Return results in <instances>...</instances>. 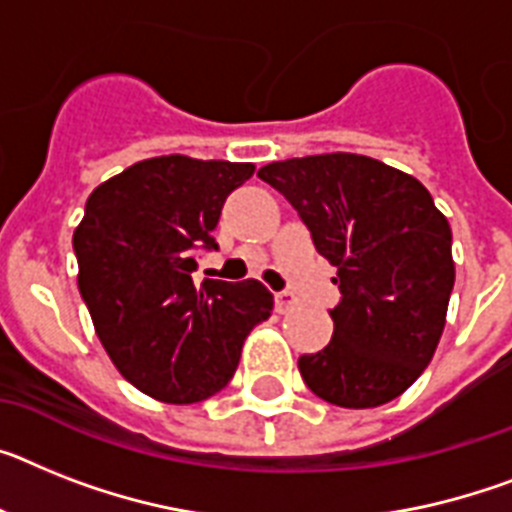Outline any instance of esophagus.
<instances>
[{"mask_svg":"<svg viewBox=\"0 0 512 512\" xmlns=\"http://www.w3.org/2000/svg\"><path fill=\"white\" fill-rule=\"evenodd\" d=\"M296 304H299V302H296V296L291 294V291H278V294H276V307H278V312H281V315H283V312H289V309H294Z\"/></svg>","mask_w":512,"mask_h":512,"instance_id":"esophagus-1","label":"esophagus"}]
</instances>
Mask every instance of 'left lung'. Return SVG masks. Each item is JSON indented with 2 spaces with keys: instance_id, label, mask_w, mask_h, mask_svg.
<instances>
[{
  "instance_id": "left-lung-1",
  "label": "left lung",
  "mask_w": 512,
  "mask_h": 512,
  "mask_svg": "<svg viewBox=\"0 0 512 512\" xmlns=\"http://www.w3.org/2000/svg\"><path fill=\"white\" fill-rule=\"evenodd\" d=\"M257 176L281 192L338 273L333 338L299 356L307 388L372 409L414 385L440 343L455 283L448 218L419 179L356 153L289 158Z\"/></svg>"
}]
</instances>
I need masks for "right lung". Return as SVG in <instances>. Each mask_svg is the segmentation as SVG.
Listing matches in <instances>:
<instances>
[{
    "instance_id": "1",
    "label": "right lung",
    "mask_w": 512,
    "mask_h": 512,
    "mask_svg": "<svg viewBox=\"0 0 512 512\" xmlns=\"http://www.w3.org/2000/svg\"><path fill=\"white\" fill-rule=\"evenodd\" d=\"M252 174V163L161 156L90 192L72 236L77 289L114 367L150 398L197 403L226 388L247 333L273 312L260 281H195L226 197Z\"/></svg>"
}]
</instances>
